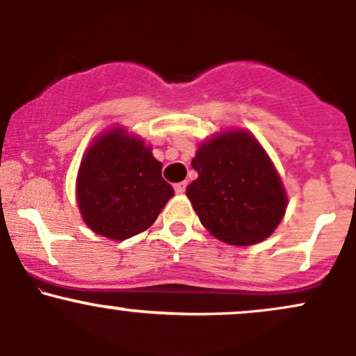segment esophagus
<instances>
[{
  "label": "esophagus",
  "mask_w": 356,
  "mask_h": 356,
  "mask_svg": "<svg viewBox=\"0 0 356 356\" xmlns=\"http://www.w3.org/2000/svg\"><path fill=\"white\" fill-rule=\"evenodd\" d=\"M186 187H187V182H177L174 186V189L177 194H184V192H186Z\"/></svg>",
  "instance_id": "obj_1"
}]
</instances>
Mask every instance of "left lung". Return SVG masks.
Segmentation results:
<instances>
[{
  "mask_svg": "<svg viewBox=\"0 0 356 356\" xmlns=\"http://www.w3.org/2000/svg\"><path fill=\"white\" fill-rule=\"evenodd\" d=\"M197 179L187 197L202 226L232 246H251L275 232L288 199L271 159L251 134L229 130L199 145Z\"/></svg>",
  "mask_w": 356,
  "mask_h": 356,
  "instance_id": "1",
  "label": "left lung"
}]
</instances>
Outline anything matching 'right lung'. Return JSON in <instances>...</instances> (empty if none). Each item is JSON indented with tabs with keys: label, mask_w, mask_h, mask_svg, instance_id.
I'll return each instance as SVG.
<instances>
[{
	"label": "right lung",
	"mask_w": 356,
	"mask_h": 356,
	"mask_svg": "<svg viewBox=\"0 0 356 356\" xmlns=\"http://www.w3.org/2000/svg\"><path fill=\"white\" fill-rule=\"evenodd\" d=\"M174 195L142 138L112 129L92 142L76 177L81 218L97 234L124 241L149 229Z\"/></svg>",
	"instance_id": "1"
}]
</instances>
